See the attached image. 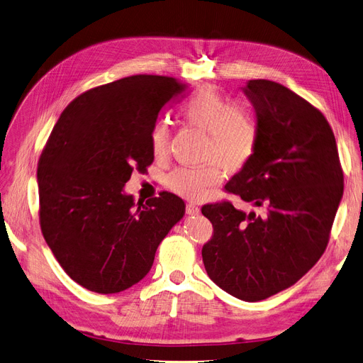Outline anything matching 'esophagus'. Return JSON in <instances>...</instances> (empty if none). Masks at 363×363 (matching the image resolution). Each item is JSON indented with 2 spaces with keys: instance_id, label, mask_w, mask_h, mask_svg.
Instances as JSON below:
<instances>
[{
  "instance_id": "obj_1",
  "label": "esophagus",
  "mask_w": 363,
  "mask_h": 363,
  "mask_svg": "<svg viewBox=\"0 0 363 363\" xmlns=\"http://www.w3.org/2000/svg\"><path fill=\"white\" fill-rule=\"evenodd\" d=\"M199 212H200V208L196 206L194 203H188L186 204V213L188 215H199Z\"/></svg>"
}]
</instances>
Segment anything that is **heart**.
<instances>
[{
  "mask_svg": "<svg viewBox=\"0 0 363 363\" xmlns=\"http://www.w3.org/2000/svg\"><path fill=\"white\" fill-rule=\"evenodd\" d=\"M179 117L186 124L208 132L204 159L200 167H178L169 173L170 190L188 200H201L227 172L242 170L255 155L259 138L257 117L249 109L231 105V101L212 87H203L188 96L179 106ZM155 157L166 155L170 128L164 120L157 121L150 133Z\"/></svg>",
  "mask_w": 363,
  "mask_h": 363,
  "instance_id": "1",
  "label": "heart"
}]
</instances>
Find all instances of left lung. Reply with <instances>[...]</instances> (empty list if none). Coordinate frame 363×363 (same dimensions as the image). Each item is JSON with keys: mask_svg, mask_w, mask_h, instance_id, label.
<instances>
[{"mask_svg": "<svg viewBox=\"0 0 363 363\" xmlns=\"http://www.w3.org/2000/svg\"><path fill=\"white\" fill-rule=\"evenodd\" d=\"M242 91L254 106L258 147L225 190L267 212L228 201L204 206L213 235L201 257L220 289L254 303L292 286L319 261L344 185L335 136L319 109L270 80H249Z\"/></svg>", "mask_w": 363, "mask_h": 363, "instance_id": "obj_1", "label": "left lung"}]
</instances>
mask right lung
I'll list each match as a JSON object with an SVG mask.
<instances>
[{"label":"right lung","mask_w":363,"mask_h":363,"mask_svg":"<svg viewBox=\"0 0 363 363\" xmlns=\"http://www.w3.org/2000/svg\"><path fill=\"white\" fill-rule=\"evenodd\" d=\"M188 86L162 75H132L94 87L60 114L38 163L40 224L67 274L98 294L133 286L185 215L172 193L135 203L124 185L154 162L150 133L162 108Z\"/></svg>","instance_id":"1"}]
</instances>
